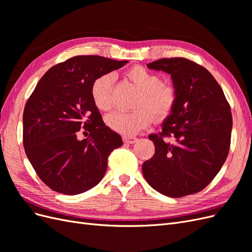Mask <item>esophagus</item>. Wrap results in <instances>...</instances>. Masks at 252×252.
<instances>
[{"instance_id": "esophagus-1", "label": "esophagus", "mask_w": 252, "mask_h": 252, "mask_svg": "<svg viewBox=\"0 0 252 252\" xmlns=\"http://www.w3.org/2000/svg\"><path fill=\"white\" fill-rule=\"evenodd\" d=\"M123 140H124V142L126 144H133V143H135L136 141H138V139H136L135 136H132V135H125L124 138H123Z\"/></svg>"}]
</instances>
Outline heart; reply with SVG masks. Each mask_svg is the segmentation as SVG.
<instances>
[{
  "label": "heart",
  "instance_id": "heart-1",
  "mask_svg": "<svg viewBox=\"0 0 252 252\" xmlns=\"http://www.w3.org/2000/svg\"><path fill=\"white\" fill-rule=\"evenodd\" d=\"M127 78L142 91L138 107L133 111H114L106 119L112 130L124 135L135 134L147 127L152 121V113L157 118L169 114L177 102V90L170 85L162 84L158 74L142 66L131 67L126 72ZM112 75L103 74L94 80L91 86V97L95 107L107 111L112 106Z\"/></svg>",
  "mask_w": 252,
  "mask_h": 252
}]
</instances>
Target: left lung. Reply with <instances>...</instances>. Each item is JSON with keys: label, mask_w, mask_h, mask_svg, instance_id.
Masks as SVG:
<instances>
[{"label": "left lung", "mask_w": 252, "mask_h": 252, "mask_svg": "<svg viewBox=\"0 0 252 252\" xmlns=\"http://www.w3.org/2000/svg\"><path fill=\"white\" fill-rule=\"evenodd\" d=\"M147 67L169 73L178 96L161 132L148 136L156 151L142 166L144 178L170 197L199 192L215 179L229 152L230 106L212 74L192 61L161 59Z\"/></svg>", "instance_id": "1"}]
</instances>
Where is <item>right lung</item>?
Returning <instances> with one entry per match:
<instances>
[{"mask_svg": "<svg viewBox=\"0 0 252 252\" xmlns=\"http://www.w3.org/2000/svg\"><path fill=\"white\" fill-rule=\"evenodd\" d=\"M126 63L100 56L73 57L51 67L29 96L23 113V144L30 164L50 189L74 195L103 179L108 156L123 141L105 125L91 86ZM87 132L88 138L78 139Z\"/></svg>", "mask_w": 252, "mask_h": 252, "instance_id": "obj_1", "label": "right lung"}]
</instances>
